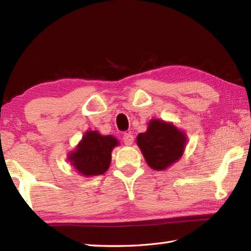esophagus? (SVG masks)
I'll return each instance as SVG.
<instances>
[{
	"instance_id": "1",
	"label": "esophagus",
	"mask_w": 251,
	"mask_h": 251,
	"mask_svg": "<svg viewBox=\"0 0 251 251\" xmlns=\"http://www.w3.org/2000/svg\"><path fill=\"white\" fill-rule=\"evenodd\" d=\"M123 141H124V143L126 146H130L132 142H134V136H132L131 134H125L124 136H123Z\"/></svg>"
}]
</instances>
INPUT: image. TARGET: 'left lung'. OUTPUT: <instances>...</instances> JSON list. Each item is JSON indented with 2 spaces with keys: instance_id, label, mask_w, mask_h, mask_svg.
I'll return each mask as SVG.
<instances>
[{
  "instance_id": "left-lung-1",
  "label": "left lung",
  "mask_w": 251,
  "mask_h": 251,
  "mask_svg": "<svg viewBox=\"0 0 251 251\" xmlns=\"http://www.w3.org/2000/svg\"><path fill=\"white\" fill-rule=\"evenodd\" d=\"M137 143L149 166L163 170L182 156L186 138L174 125L152 120L148 130L138 135Z\"/></svg>"
}]
</instances>
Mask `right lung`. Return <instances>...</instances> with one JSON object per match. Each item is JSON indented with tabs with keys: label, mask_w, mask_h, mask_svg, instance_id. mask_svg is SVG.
<instances>
[{
	"label": "right lung",
	"mask_w": 251,
	"mask_h": 251,
	"mask_svg": "<svg viewBox=\"0 0 251 251\" xmlns=\"http://www.w3.org/2000/svg\"><path fill=\"white\" fill-rule=\"evenodd\" d=\"M119 142L112 136H101L97 131H87L69 161L84 176H98L108 170L111 152Z\"/></svg>",
	"instance_id": "add662e5"
}]
</instances>
